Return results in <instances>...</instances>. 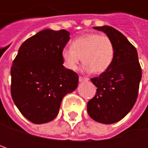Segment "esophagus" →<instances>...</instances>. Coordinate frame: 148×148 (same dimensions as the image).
<instances>
[{
  "mask_svg": "<svg viewBox=\"0 0 148 148\" xmlns=\"http://www.w3.org/2000/svg\"><path fill=\"white\" fill-rule=\"evenodd\" d=\"M79 80L80 82H83V81H87L88 79H87V78H85V77H82V76H79Z\"/></svg>",
  "mask_w": 148,
  "mask_h": 148,
  "instance_id": "esophagus-1",
  "label": "esophagus"
}]
</instances>
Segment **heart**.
I'll list each match as a JSON object with an SVG mask.
<instances>
[{
	"instance_id": "1",
	"label": "heart",
	"mask_w": 148,
	"mask_h": 148,
	"mask_svg": "<svg viewBox=\"0 0 148 148\" xmlns=\"http://www.w3.org/2000/svg\"><path fill=\"white\" fill-rule=\"evenodd\" d=\"M115 54L114 43L108 36L90 33L74 39L71 47L63 48L62 58L70 70L77 69L82 57L86 72L102 74L111 66Z\"/></svg>"
}]
</instances>
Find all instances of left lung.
<instances>
[{
	"instance_id": "1",
	"label": "left lung",
	"mask_w": 148,
	"mask_h": 148,
	"mask_svg": "<svg viewBox=\"0 0 148 148\" xmlns=\"http://www.w3.org/2000/svg\"><path fill=\"white\" fill-rule=\"evenodd\" d=\"M114 43L116 54L111 66L99 77L91 79L97 87L87 103V112L96 122L111 124L122 120L133 108L141 79L137 50L120 32L108 25L95 26Z\"/></svg>"
}]
</instances>
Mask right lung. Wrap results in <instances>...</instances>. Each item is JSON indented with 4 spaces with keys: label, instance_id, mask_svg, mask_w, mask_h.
Wrapping results in <instances>:
<instances>
[{
    "label": "right lung",
    "instance_id": "right-lung-1",
    "mask_svg": "<svg viewBox=\"0 0 148 148\" xmlns=\"http://www.w3.org/2000/svg\"><path fill=\"white\" fill-rule=\"evenodd\" d=\"M69 38L66 30H43L21 45L14 60L12 98L21 114L33 123L56 118L63 97L78 86V74L66 69L62 58Z\"/></svg>",
    "mask_w": 148,
    "mask_h": 148
}]
</instances>
